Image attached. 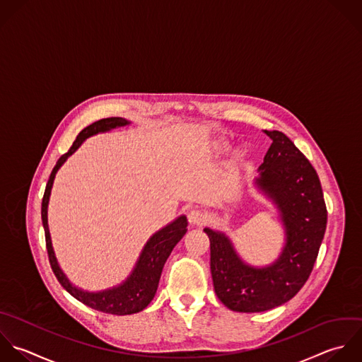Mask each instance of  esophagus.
<instances>
[{
	"label": "esophagus",
	"mask_w": 362,
	"mask_h": 362,
	"mask_svg": "<svg viewBox=\"0 0 362 362\" xmlns=\"http://www.w3.org/2000/svg\"><path fill=\"white\" fill-rule=\"evenodd\" d=\"M187 218H189V223H190V224H193V226H200V224L204 221V214H203V211H200V210H192V211H189Z\"/></svg>",
	"instance_id": "esophagus-1"
}]
</instances>
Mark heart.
Masks as SVG:
<instances>
[{
  "mask_svg": "<svg viewBox=\"0 0 362 362\" xmlns=\"http://www.w3.org/2000/svg\"><path fill=\"white\" fill-rule=\"evenodd\" d=\"M220 146H221V144H220ZM243 159H244V151H243V149H235V151L231 153L230 166H231V168H238V166L243 163Z\"/></svg>",
  "mask_w": 362,
  "mask_h": 362,
  "instance_id": "b5f03b06",
  "label": "heart"
}]
</instances>
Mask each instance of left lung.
I'll list each match as a JSON object with an SVG mask.
<instances>
[{"mask_svg":"<svg viewBox=\"0 0 362 362\" xmlns=\"http://www.w3.org/2000/svg\"><path fill=\"white\" fill-rule=\"evenodd\" d=\"M272 144L259 166L257 185L268 193L286 230L279 259L262 269L245 265L230 240L204 228L210 240V268L218 299L231 310L257 313L291 300L309 279L326 233L327 209L320 179L309 159L281 131H267Z\"/></svg>","mask_w":362,"mask_h":362,"instance_id":"left-lung-1","label":"left lung"}]
</instances>
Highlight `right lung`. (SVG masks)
<instances>
[{
	"label": "right lung",
	"instance_id": "right-lung-1",
	"mask_svg": "<svg viewBox=\"0 0 362 362\" xmlns=\"http://www.w3.org/2000/svg\"><path fill=\"white\" fill-rule=\"evenodd\" d=\"M127 124H128V121L124 118L111 117V118L98 119V121L90 124L88 127H86L84 129H81L80 134L77 135L76 141L70 146V149L64 155H62L59 158L57 163L54 165V168L49 176V180L46 183V189H45L43 199H42V223H43V228H45L46 250H47V257H49L52 271H53L54 276L57 278L59 284L73 298H76L78 302L84 303L86 306L91 308L94 310L103 312V313L117 315V316L138 313V312L144 310L151 303V300L153 299V296L156 293L160 274H162L166 259L169 258L175 245L182 240V237L187 231L186 230V227H187L186 217L185 216L179 217L176 221H173L172 224H169L168 227L162 228L160 231H158L155 235L151 237V240L146 243V245L139 257V261H138L134 272L121 286L114 288L111 291L100 292V293H88V292H83V291L71 286V284L63 275V272L60 271V268L56 262V258H54V254L52 250L49 228H47V202H49L50 189H52L53 179H54L57 169L63 165V162L67 159V156H70L81 145V142L86 138L91 136L94 134H98V132H105L112 128L127 125Z\"/></svg>",
	"mask_w": 362,
	"mask_h": 362
}]
</instances>
